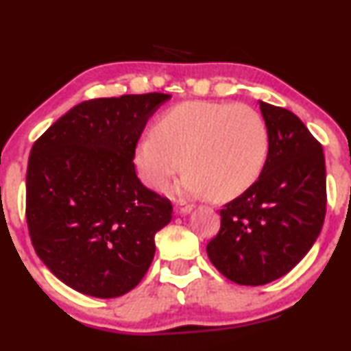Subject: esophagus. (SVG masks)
Segmentation results:
<instances>
[{
	"mask_svg": "<svg viewBox=\"0 0 351 351\" xmlns=\"http://www.w3.org/2000/svg\"><path fill=\"white\" fill-rule=\"evenodd\" d=\"M191 209H193V206L186 204V202H180V204L175 208L176 214H180V216H186V214L191 213Z\"/></svg>",
	"mask_w": 351,
	"mask_h": 351,
	"instance_id": "esophagus-1",
	"label": "esophagus"
}]
</instances>
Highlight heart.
I'll list each match as a JSON object with an SVG mask.
<instances>
[{
  "label": "heart",
  "mask_w": 351,
  "mask_h": 351,
  "mask_svg": "<svg viewBox=\"0 0 351 351\" xmlns=\"http://www.w3.org/2000/svg\"><path fill=\"white\" fill-rule=\"evenodd\" d=\"M269 130L247 104L184 101L165 111L135 149V165L152 189H163L181 168L178 191L227 201L250 189L267 167Z\"/></svg>",
  "instance_id": "1"
}]
</instances>
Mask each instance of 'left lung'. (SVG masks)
<instances>
[{
  "label": "left lung",
  "instance_id": "obj_1",
  "mask_svg": "<svg viewBox=\"0 0 351 351\" xmlns=\"http://www.w3.org/2000/svg\"><path fill=\"white\" fill-rule=\"evenodd\" d=\"M269 155L250 189L221 209V230L206 247L227 280L260 286L285 276L322 230L327 189L317 138L296 114L258 101Z\"/></svg>",
  "mask_w": 351,
  "mask_h": 351
}]
</instances>
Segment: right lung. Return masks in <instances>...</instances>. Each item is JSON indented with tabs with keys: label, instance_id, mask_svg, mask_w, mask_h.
Listing matches in <instances>:
<instances>
[{
	"label": "right lung",
	"instance_id": "right-lung-1",
	"mask_svg": "<svg viewBox=\"0 0 351 351\" xmlns=\"http://www.w3.org/2000/svg\"><path fill=\"white\" fill-rule=\"evenodd\" d=\"M170 95L83 101L32 145L26 219L34 250L55 276L93 298H119L145 276L155 234L171 221L167 197L135 173L147 121Z\"/></svg>",
	"mask_w": 351,
	"mask_h": 351
}]
</instances>
